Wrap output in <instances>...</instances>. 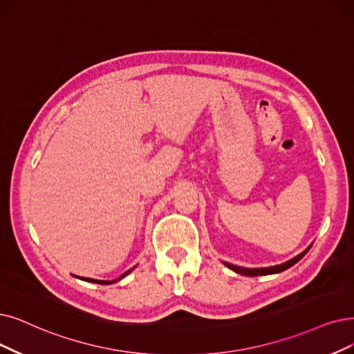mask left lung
<instances>
[{
    "label": "left lung",
    "instance_id": "left-lung-1",
    "mask_svg": "<svg viewBox=\"0 0 354 354\" xmlns=\"http://www.w3.org/2000/svg\"><path fill=\"white\" fill-rule=\"evenodd\" d=\"M313 245V244H310ZM310 245L304 250L301 254H298V256L281 263V264H277V266H270V267H257V268H247V267H241V266H235V264H231V263H226V261H222L226 267L231 268V270H234L235 273L238 274H243V276H251V277H256V276H267V274H276V273H280V272H285L288 270L289 267H292L293 264L298 263L305 254L309 251Z\"/></svg>",
    "mask_w": 354,
    "mask_h": 354
}]
</instances>
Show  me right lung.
I'll use <instances>...</instances> for the list:
<instances>
[{"instance_id": "add662e5", "label": "right lung", "mask_w": 354, "mask_h": 354, "mask_svg": "<svg viewBox=\"0 0 354 354\" xmlns=\"http://www.w3.org/2000/svg\"><path fill=\"white\" fill-rule=\"evenodd\" d=\"M136 267V266H135ZM135 267H132V268H129L128 272L126 273H123L120 277H118V279H115V280H97V279H90V277H80L81 280H86V281H91V283H98V285H111V283H116V281H119V280H122L124 276H128Z\"/></svg>"}]
</instances>
